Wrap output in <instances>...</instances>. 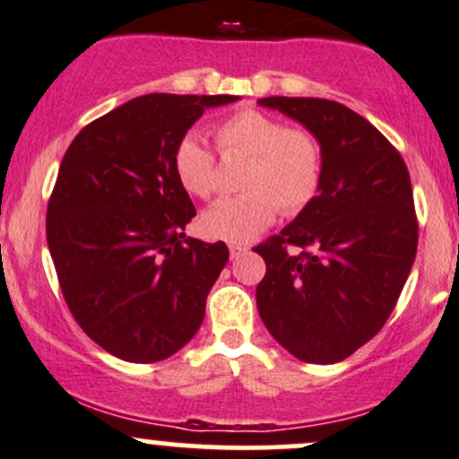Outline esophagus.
Masks as SVG:
<instances>
[{
  "instance_id": "34e87169",
  "label": "esophagus",
  "mask_w": 459,
  "mask_h": 459,
  "mask_svg": "<svg viewBox=\"0 0 459 459\" xmlns=\"http://www.w3.org/2000/svg\"><path fill=\"white\" fill-rule=\"evenodd\" d=\"M247 251H249V249H247L245 245H236V243L230 245V255H231V260H238V257L245 255Z\"/></svg>"
}]
</instances>
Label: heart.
Listing matches in <instances>:
<instances>
[{"mask_svg":"<svg viewBox=\"0 0 459 459\" xmlns=\"http://www.w3.org/2000/svg\"><path fill=\"white\" fill-rule=\"evenodd\" d=\"M223 153L247 156L240 178L245 193L221 197L205 210V236L247 243L281 212L297 214L318 195L323 152L310 132L288 127L280 118L257 110H240L214 130ZM173 173L188 195L205 199L214 193V156L197 134H186L173 149Z\"/></svg>","mask_w":459,"mask_h":459,"instance_id":"obj_1","label":"heart"}]
</instances>
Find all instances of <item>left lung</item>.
I'll return each instance as SVG.
<instances>
[{
	"instance_id": "1",
	"label": "left lung",
	"mask_w": 459,
	"mask_h": 459,
	"mask_svg": "<svg viewBox=\"0 0 459 459\" xmlns=\"http://www.w3.org/2000/svg\"><path fill=\"white\" fill-rule=\"evenodd\" d=\"M257 104L301 123L323 152L316 197L255 247L266 262L257 312L301 362H341L384 327L414 264L419 223L408 167L377 127L338 101Z\"/></svg>"
}]
</instances>
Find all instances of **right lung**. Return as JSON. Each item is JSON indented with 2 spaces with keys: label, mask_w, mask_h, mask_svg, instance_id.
<instances>
[{
  "label": "right lung",
  "mask_w": 459,
  "mask_h": 459,
  "mask_svg": "<svg viewBox=\"0 0 459 459\" xmlns=\"http://www.w3.org/2000/svg\"><path fill=\"white\" fill-rule=\"evenodd\" d=\"M236 95L152 92L89 123L60 162L48 245L80 327L126 362H160L197 333L228 264L225 243L186 238L195 214L173 149L205 108ZM185 243H181V238Z\"/></svg>",
  "instance_id": "1"
}]
</instances>
